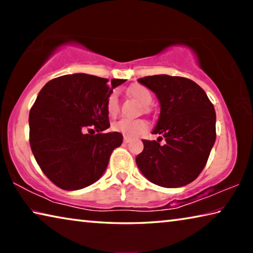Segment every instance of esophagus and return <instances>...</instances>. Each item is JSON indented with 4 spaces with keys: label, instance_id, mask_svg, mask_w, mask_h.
Listing matches in <instances>:
<instances>
[{
    "label": "esophagus",
    "instance_id": "1",
    "mask_svg": "<svg viewBox=\"0 0 253 253\" xmlns=\"http://www.w3.org/2000/svg\"><path fill=\"white\" fill-rule=\"evenodd\" d=\"M130 138H128V137H124V143L125 144H128V143H130Z\"/></svg>",
    "mask_w": 253,
    "mask_h": 253
}]
</instances>
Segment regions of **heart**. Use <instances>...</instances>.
<instances>
[{
	"label": "heart",
	"mask_w": 253,
	"mask_h": 253,
	"mask_svg": "<svg viewBox=\"0 0 253 253\" xmlns=\"http://www.w3.org/2000/svg\"><path fill=\"white\" fill-rule=\"evenodd\" d=\"M128 93L139 102L142 106H148L152 102V93L147 88L140 84H134L128 89ZM107 110L110 116H116L119 105H118V98L117 93L113 92L110 93L107 100ZM148 124L143 121V119H128L123 118L121 121L116 122L113 125V129L115 131L119 132V134L124 135L128 138H132V137H137L142 135L143 132L147 130Z\"/></svg>",
	"instance_id": "1"
}]
</instances>
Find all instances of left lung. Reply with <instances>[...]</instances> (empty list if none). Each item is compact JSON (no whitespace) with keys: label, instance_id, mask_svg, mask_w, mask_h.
I'll list each match as a JSON object with an SVG mask.
<instances>
[{"label":"left lung","instance_id":"left-lung-1","mask_svg":"<svg viewBox=\"0 0 253 253\" xmlns=\"http://www.w3.org/2000/svg\"><path fill=\"white\" fill-rule=\"evenodd\" d=\"M138 83L155 93L161 113L152 134L143 140L136 164L149 182L163 187H181L202 172L215 143L216 115L212 102L198 84L183 77L156 75ZM166 140L164 145L158 143Z\"/></svg>","mask_w":253,"mask_h":253}]
</instances>
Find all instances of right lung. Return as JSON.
Wrapping results in <instances>:
<instances>
[{"instance_id":"add662e5","label":"right lung","mask_w":253,"mask_h":253,"mask_svg":"<svg viewBox=\"0 0 253 253\" xmlns=\"http://www.w3.org/2000/svg\"><path fill=\"white\" fill-rule=\"evenodd\" d=\"M125 79L74 74L44 84L29 115L30 146L51 182L62 190L91 185L105 173L111 153L123 143L110 124L107 100Z\"/></svg>"}]
</instances>
